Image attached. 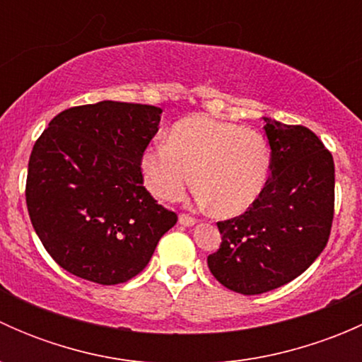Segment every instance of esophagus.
I'll return each mask as SVG.
<instances>
[{"instance_id": "esophagus-1", "label": "esophagus", "mask_w": 362, "mask_h": 362, "mask_svg": "<svg viewBox=\"0 0 362 362\" xmlns=\"http://www.w3.org/2000/svg\"><path fill=\"white\" fill-rule=\"evenodd\" d=\"M178 222H180L182 226H194L196 222V218L194 217H191V215H185V214H182L180 217H178Z\"/></svg>"}]
</instances>
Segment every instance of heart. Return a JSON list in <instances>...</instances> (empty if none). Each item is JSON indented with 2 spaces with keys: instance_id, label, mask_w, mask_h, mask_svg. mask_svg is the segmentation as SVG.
Here are the masks:
<instances>
[{
  "instance_id": "b5f03b06",
  "label": "heart",
  "mask_w": 362,
  "mask_h": 362,
  "mask_svg": "<svg viewBox=\"0 0 362 362\" xmlns=\"http://www.w3.org/2000/svg\"><path fill=\"white\" fill-rule=\"evenodd\" d=\"M272 152L261 133L194 115L178 120L141 156L145 184L163 202H177L194 180L199 203L235 217L254 206L269 180ZM195 173L192 174V171Z\"/></svg>"
}]
</instances>
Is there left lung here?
Returning a JSON list of instances; mask_svg holds the SVG:
<instances>
[{"instance_id": "left-lung-1", "label": "left lung", "mask_w": 362, "mask_h": 362, "mask_svg": "<svg viewBox=\"0 0 362 362\" xmlns=\"http://www.w3.org/2000/svg\"><path fill=\"white\" fill-rule=\"evenodd\" d=\"M272 173L245 214L217 222L222 243L208 255L211 275L252 296L301 275L329 240L334 215V160L313 131L264 117Z\"/></svg>"}]
</instances>
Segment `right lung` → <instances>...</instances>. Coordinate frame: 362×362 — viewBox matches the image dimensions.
Segmentation results:
<instances>
[{
	"label": "right lung",
	"mask_w": 362,
	"mask_h": 362,
	"mask_svg": "<svg viewBox=\"0 0 362 362\" xmlns=\"http://www.w3.org/2000/svg\"><path fill=\"white\" fill-rule=\"evenodd\" d=\"M160 113L140 103L82 105L57 113L36 140L25 180L29 218L71 275L101 286L127 282L177 224L141 175Z\"/></svg>",
	"instance_id": "obj_1"
}]
</instances>
